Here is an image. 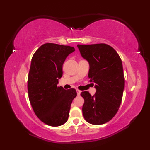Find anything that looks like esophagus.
<instances>
[{"mask_svg": "<svg viewBox=\"0 0 150 150\" xmlns=\"http://www.w3.org/2000/svg\"><path fill=\"white\" fill-rule=\"evenodd\" d=\"M81 91H79V89H77V95H80V94H81Z\"/></svg>", "mask_w": 150, "mask_h": 150, "instance_id": "esophagus-1", "label": "esophagus"}]
</instances>
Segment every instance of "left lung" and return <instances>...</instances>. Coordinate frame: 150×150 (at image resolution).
Instances as JSON below:
<instances>
[{
  "instance_id": "8db88e82",
  "label": "left lung",
  "mask_w": 150,
  "mask_h": 150,
  "mask_svg": "<svg viewBox=\"0 0 150 150\" xmlns=\"http://www.w3.org/2000/svg\"><path fill=\"white\" fill-rule=\"evenodd\" d=\"M77 47L89 63L88 76L95 83L96 89L93 96L88 91L81 93L85 100L83 116L94 125L105 124L117 113L122 99L124 77L122 60L116 50L106 44H78Z\"/></svg>"
}]
</instances>
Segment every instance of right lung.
<instances>
[{"label": "right lung", "mask_w": 150, "mask_h": 150, "mask_svg": "<svg viewBox=\"0 0 150 150\" xmlns=\"http://www.w3.org/2000/svg\"><path fill=\"white\" fill-rule=\"evenodd\" d=\"M74 51L69 45L47 43L33 55L28 79V97L35 115L47 125L65 124L72 101L77 96L75 88L65 90L57 86L63 63Z\"/></svg>", "instance_id": "1"}]
</instances>
